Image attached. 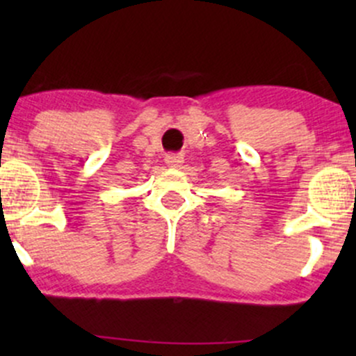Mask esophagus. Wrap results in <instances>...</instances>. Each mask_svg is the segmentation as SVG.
Segmentation results:
<instances>
[{
    "mask_svg": "<svg viewBox=\"0 0 356 356\" xmlns=\"http://www.w3.org/2000/svg\"><path fill=\"white\" fill-rule=\"evenodd\" d=\"M165 164L170 167V169H179L184 164V157L182 155H167L165 157Z\"/></svg>",
    "mask_w": 356,
    "mask_h": 356,
    "instance_id": "34e87169",
    "label": "esophagus"
}]
</instances>
